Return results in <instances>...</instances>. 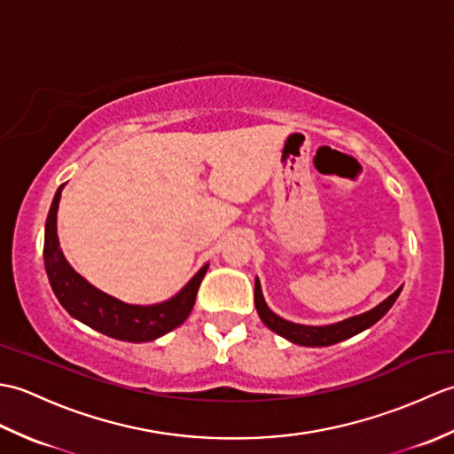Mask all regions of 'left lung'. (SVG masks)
<instances>
[{
	"label": "left lung",
	"mask_w": 454,
	"mask_h": 454,
	"mask_svg": "<svg viewBox=\"0 0 454 454\" xmlns=\"http://www.w3.org/2000/svg\"><path fill=\"white\" fill-rule=\"evenodd\" d=\"M400 291L402 286L396 293L390 294L387 301L372 308V310L364 312L361 316L349 317V320H343L340 324H332V325H301V324L283 320L281 316H277L275 312L269 310V306L265 304V298L262 294V285H259V281H255V308H257L259 317H262L269 330L286 337L288 341L306 345V347H325L361 333L363 330H366V327H371L372 324L379 322L380 317L390 310L392 304L396 302Z\"/></svg>",
	"instance_id": "1"
}]
</instances>
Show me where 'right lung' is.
<instances>
[{
    "instance_id": "obj_1",
    "label": "right lung",
    "mask_w": 454,
    "mask_h": 454,
    "mask_svg": "<svg viewBox=\"0 0 454 454\" xmlns=\"http://www.w3.org/2000/svg\"><path fill=\"white\" fill-rule=\"evenodd\" d=\"M60 192L62 185L56 191L46 218L44 267L52 291L67 314L93 327V330L114 337V340L132 343L152 341L185 322L192 310V304H195L197 291L208 265L202 267L176 296L166 302L153 306L121 302L90 285L66 262L56 236V212L58 202H60Z\"/></svg>"
}]
</instances>
